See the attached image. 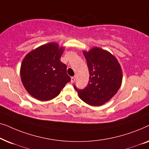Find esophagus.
<instances>
[{
  "mask_svg": "<svg viewBox=\"0 0 149 149\" xmlns=\"http://www.w3.org/2000/svg\"><path fill=\"white\" fill-rule=\"evenodd\" d=\"M75 79H76V77H75V76L71 77V83H74L75 81Z\"/></svg>",
  "mask_w": 149,
  "mask_h": 149,
  "instance_id": "34e87169",
  "label": "esophagus"
}]
</instances>
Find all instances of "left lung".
Segmentation results:
<instances>
[{
    "mask_svg": "<svg viewBox=\"0 0 149 149\" xmlns=\"http://www.w3.org/2000/svg\"><path fill=\"white\" fill-rule=\"evenodd\" d=\"M89 72V81L85 89L74 86L79 97L87 104L102 106L109 101L121 85V67L113 55L95 47L83 52Z\"/></svg>",
    "mask_w": 149,
    "mask_h": 149,
    "instance_id": "1",
    "label": "left lung"
}]
</instances>
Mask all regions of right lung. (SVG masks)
Instances as JSON below:
<instances>
[{"label":"right lung","mask_w":149,"mask_h":149,"mask_svg":"<svg viewBox=\"0 0 149 149\" xmlns=\"http://www.w3.org/2000/svg\"><path fill=\"white\" fill-rule=\"evenodd\" d=\"M64 49L56 42H49L31 51L22 61V82L28 93L36 100L54 99L70 81L66 64L60 61Z\"/></svg>","instance_id":"1"}]
</instances>
